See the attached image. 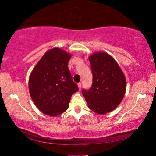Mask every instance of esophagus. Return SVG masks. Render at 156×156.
I'll list each match as a JSON object with an SVG mask.
<instances>
[{"label": "esophagus", "instance_id": "1", "mask_svg": "<svg viewBox=\"0 0 156 156\" xmlns=\"http://www.w3.org/2000/svg\"><path fill=\"white\" fill-rule=\"evenodd\" d=\"M78 89H79V90H80V89H81V87H82L80 83L78 84Z\"/></svg>", "mask_w": 156, "mask_h": 156}]
</instances>
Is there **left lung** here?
Returning <instances> with one entry per match:
<instances>
[{
    "instance_id": "left-lung-1",
    "label": "left lung",
    "mask_w": 156,
    "mask_h": 156,
    "mask_svg": "<svg viewBox=\"0 0 156 156\" xmlns=\"http://www.w3.org/2000/svg\"><path fill=\"white\" fill-rule=\"evenodd\" d=\"M93 73V83L89 90L83 89L89 109L98 114L112 112L122 102L125 94V74L113 58L103 51L89 57Z\"/></svg>"
}]
</instances>
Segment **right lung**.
<instances>
[{
    "label": "right lung",
    "instance_id": "add662e5",
    "mask_svg": "<svg viewBox=\"0 0 156 156\" xmlns=\"http://www.w3.org/2000/svg\"><path fill=\"white\" fill-rule=\"evenodd\" d=\"M72 54L55 47L45 52L29 78V90L36 107L56 116L68 109L72 94L78 91L68 68Z\"/></svg>",
    "mask_w": 156,
    "mask_h": 156
}]
</instances>
